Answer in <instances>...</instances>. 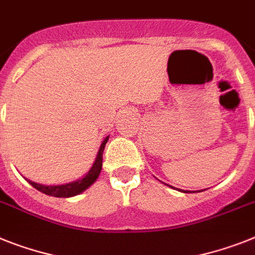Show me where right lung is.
Returning <instances> with one entry per match:
<instances>
[{"instance_id": "add662e5", "label": "right lung", "mask_w": 255, "mask_h": 255, "mask_svg": "<svg viewBox=\"0 0 255 255\" xmlns=\"http://www.w3.org/2000/svg\"><path fill=\"white\" fill-rule=\"evenodd\" d=\"M108 140L109 137L105 138L104 142L101 144V147H100V150H98L95 164L92 166L89 172H88L83 179H80V180L72 181V183H68V184H62V185H41V184L33 183V181L31 180H27V181L31 184L32 187L36 188V189L40 190V192H42V193L48 194V196H53V197H72L81 193V192H84L85 189H88V188L91 187L92 184L97 180L98 175H100V172H101L102 154H104L105 145H106Z\"/></svg>"}]
</instances>
